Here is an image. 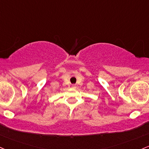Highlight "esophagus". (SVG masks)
Segmentation results:
<instances>
[{"label":"esophagus","mask_w":149,"mask_h":149,"mask_svg":"<svg viewBox=\"0 0 149 149\" xmlns=\"http://www.w3.org/2000/svg\"><path fill=\"white\" fill-rule=\"evenodd\" d=\"M72 87H73V88H76V86H75L74 85H73V86H72Z\"/></svg>","instance_id":"esophagus-1"}]
</instances>
